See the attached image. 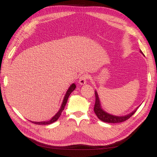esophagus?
I'll return each mask as SVG.
<instances>
[{"label": "esophagus", "instance_id": "1", "mask_svg": "<svg viewBox=\"0 0 157 157\" xmlns=\"http://www.w3.org/2000/svg\"><path fill=\"white\" fill-rule=\"evenodd\" d=\"M88 75L86 74H83L80 76L79 79V83L80 84H85L87 82V79H88Z\"/></svg>", "mask_w": 157, "mask_h": 157}]
</instances>
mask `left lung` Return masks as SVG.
<instances>
[{
    "label": "left lung",
    "instance_id": "left-lung-1",
    "mask_svg": "<svg viewBox=\"0 0 157 157\" xmlns=\"http://www.w3.org/2000/svg\"><path fill=\"white\" fill-rule=\"evenodd\" d=\"M140 52L143 54L141 50H140ZM95 102L94 105V112L96 114V116L98 118L100 119V121L103 122H105V123H122V122H124L127 121V119H129L130 117L133 116V114H134L136 112L137 109L136 110H134L132 113L128 115L124 116H113L111 115V114H109L106 113L105 111H103L100 107V103L99 100V98H98V95L97 94V92L95 91Z\"/></svg>",
    "mask_w": 157,
    "mask_h": 157
}]
</instances>
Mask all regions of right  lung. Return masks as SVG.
<instances>
[{"mask_svg": "<svg viewBox=\"0 0 157 157\" xmlns=\"http://www.w3.org/2000/svg\"><path fill=\"white\" fill-rule=\"evenodd\" d=\"M75 88H76V86H75V84H71V86L69 87V89H68V91L66 94L64 99H63V102H62V107H61V109H59V111L57 113L56 115L53 117L51 120L48 121H46V122H32L31 121L32 123H33L36 124H51L52 123H54V122H55L56 121H57L58 118H59V116H61V114H62L63 110L64 109V107H65V106L66 105V102H67V100H68V98L69 97V95H70L71 93H72L74 91V90H75Z\"/></svg>", "mask_w": 157, "mask_h": 157, "instance_id": "right-lung-1", "label": "right lung"}]
</instances>
